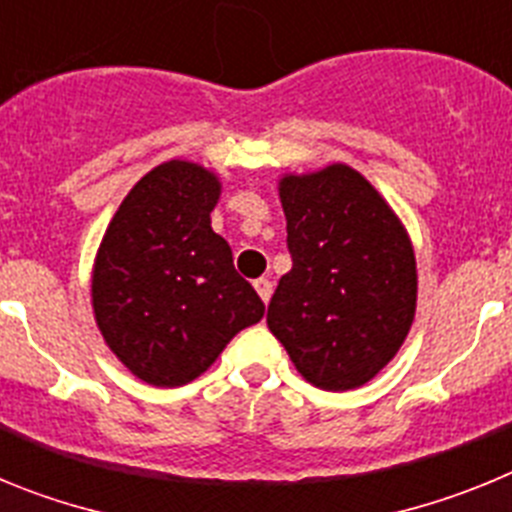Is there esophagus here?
I'll return each instance as SVG.
<instances>
[{
	"instance_id": "34e87169",
	"label": "esophagus",
	"mask_w": 512,
	"mask_h": 512,
	"mask_svg": "<svg viewBox=\"0 0 512 512\" xmlns=\"http://www.w3.org/2000/svg\"><path fill=\"white\" fill-rule=\"evenodd\" d=\"M253 289H256V292H259V297L264 302H269L271 300V282L266 277H261V279H256V282H253Z\"/></svg>"
}]
</instances>
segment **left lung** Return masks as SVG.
<instances>
[{
	"label": "left lung",
	"mask_w": 512,
	"mask_h": 512,
	"mask_svg": "<svg viewBox=\"0 0 512 512\" xmlns=\"http://www.w3.org/2000/svg\"><path fill=\"white\" fill-rule=\"evenodd\" d=\"M292 269L266 325L297 372L328 392L356 390L395 359L418 305L408 230L372 182L348 164L284 174Z\"/></svg>",
	"instance_id": "1"
}]
</instances>
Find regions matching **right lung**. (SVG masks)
I'll list each match as a JSON object with an SVG mask.
<instances>
[{
    "mask_svg": "<svg viewBox=\"0 0 512 512\" xmlns=\"http://www.w3.org/2000/svg\"><path fill=\"white\" fill-rule=\"evenodd\" d=\"M220 192V176L194 161L158 164L120 202L94 256L99 333L153 387L197 379L238 330L264 318V302L210 225Z\"/></svg>",
    "mask_w": 512,
    "mask_h": 512,
    "instance_id": "add662e5",
    "label": "right lung"
}]
</instances>
